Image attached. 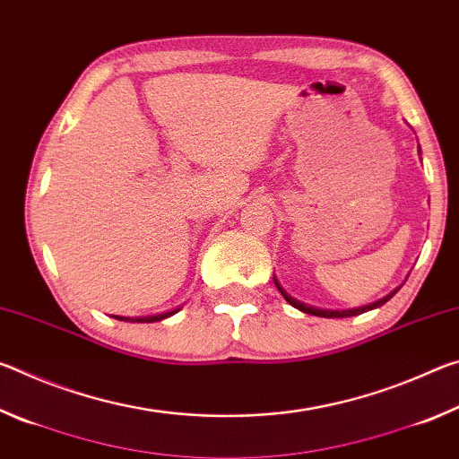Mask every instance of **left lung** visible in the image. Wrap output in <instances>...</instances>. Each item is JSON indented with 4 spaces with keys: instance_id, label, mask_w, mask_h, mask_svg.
<instances>
[{
    "instance_id": "left-lung-1",
    "label": "left lung",
    "mask_w": 459,
    "mask_h": 459,
    "mask_svg": "<svg viewBox=\"0 0 459 459\" xmlns=\"http://www.w3.org/2000/svg\"><path fill=\"white\" fill-rule=\"evenodd\" d=\"M273 281H275V285H277V290L281 291V295L285 298V301L287 304H291L293 307H298L299 312H304V314H312V316H320V317H351V316H359V314H364V312H368V309H375V307H378V306H383V304H386L388 299L393 298L394 293H397V290L394 291H391L388 295H385L383 299H378V301H375V304H370V306H364V307H354V309H342V312H338V309H320V307H312V306H306V304H301V301H298L295 298H291L290 293H287L281 285H279V281L275 279V275H273Z\"/></svg>"
}]
</instances>
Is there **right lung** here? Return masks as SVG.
I'll return each mask as SVG.
<instances>
[{"mask_svg": "<svg viewBox=\"0 0 459 459\" xmlns=\"http://www.w3.org/2000/svg\"><path fill=\"white\" fill-rule=\"evenodd\" d=\"M180 309V307H178ZM178 309H172V312H166V314H158V316H145V317H119L117 316V320H123V322H139V324H150V322H160V320H164V317H169V316H174Z\"/></svg>", "mask_w": 459, "mask_h": 459, "instance_id": "right-lung-1", "label": "right lung"}]
</instances>
